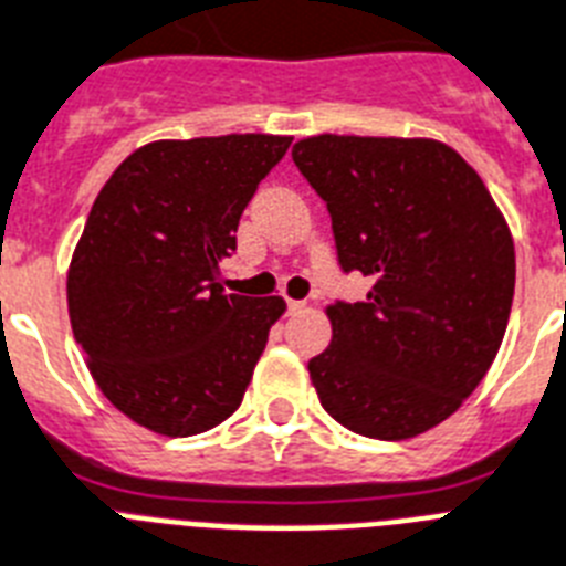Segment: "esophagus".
<instances>
[{
    "label": "esophagus",
    "instance_id": "34e87169",
    "mask_svg": "<svg viewBox=\"0 0 566 566\" xmlns=\"http://www.w3.org/2000/svg\"><path fill=\"white\" fill-rule=\"evenodd\" d=\"M304 306H306V301H292V297H289V301H286V310L289 312H301V310H304Z\"/></svg>",
    "mask_w": 566,
    "mask_h": 566
}]
</instances>
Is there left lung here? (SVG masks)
I'll use <instances>...</instances> for the list:
<instances>
[{
    "label": "left lung",
    "instance_id": "1",
    "mask_svg": "<svg viewBox=\"0 0 566 566\" xmlns=\"http://www.w3.org/2000/svg\"><path fill=\"white\" fill-rule=\"evenodd\" d=\"M292 160L327 205L338 265L374 280L329 306L310 359L321 406L356 436L400 441L447 420L503 345L514 242L482 178L436 139H301Z\"/></svg>",
    "mask_w": 566,
    "mask_h": 566
}]
</instances>
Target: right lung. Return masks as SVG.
I'll use <instances>...</instances> for the list:
<instances>
[{
  "label": "right lung",
  "mask_w": 566,
  "mask_h": 566,
  "mask_svg": "<svg viewBox=\"0 0 566 566\" xmlns=\"http://www.w3.org/2000/svg\"><path fill=\"white\" fill-rule=\"evenodd\" d=\"M292 137L160 139L111 175L66 277L75 342L122 415L169 438L239 409L283 297L230 295L221 262Z\"/></svg>",
  "instance_id": "1"
}]
</instances>
